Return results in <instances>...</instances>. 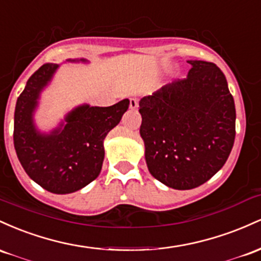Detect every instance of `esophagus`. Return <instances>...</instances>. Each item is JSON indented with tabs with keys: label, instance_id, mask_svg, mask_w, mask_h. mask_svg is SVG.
Segmentation results:
<instances>
[{
	"label": "esophagus",
	"instance_id": "esophagus-1",
	"mask_svg": "<svg viewBox=\"0 0 261 261\" xmlns=\"http://www.w3.org/2000/svg\"><path fill=\"white\" fill-rule=\"evenodd\" d=\"M129 108L132 111H136L138 108V101L136 98H130L129 99Z\"/></svg>",
	"mask_w": 261,
	"mask_h": 261
}]
</instances>
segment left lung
I'll return each mask as SVG.
<instances>
[{"label": "left lung", "instance_id": "1", "mask_svg": "<svg viewBox=\"0 0 261 261\" xmlns=\"http://www.w3.org/2000/svg\"><path fill=\"white\" fill-rule=\"evenodd\" d=\"M187 63L186 79L139 101L149 172L175 190L195 189L217 174L236 138V106L224 74L213 63Z\"/></svg>", "mask_w": 261, "mask_h": 261}]
</instances>
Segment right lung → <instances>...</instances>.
<instances>
[{"mask_svg": "<svg viewBox=\"0 0 261 261\" xmlns=\"http://www.w3.org/2000/svg\"><path fill=\"white\" fill-rule=\"evenodd\" d=\"M67 63H89L67 59ZM60 64H44L29 77L14 110L13 142L24 171L46 191L66 195L79 191L98 176L105 158L103 142L129 107L124 98L110 107L84 103L67 112L59 124L43 132L34 121L42 92Z\"/></svg>", "mask_w": 261, "mask_h": 261, "instance_id": "right-lung-1", "label": "right lung"}]
</instances>
